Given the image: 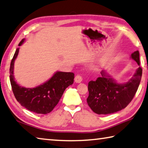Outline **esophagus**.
I'll list each match as a JSON object with an SVG mask.
<instances>
[{
	"instance_id": "34e87169",
	"label": "esophagus",
	"mask_w": 148,
	"mask_h": 148,
	"mask_svg": "<svg viewBox=\"0 0 148 148\" xmlns=\"http://www.w3.org/2000/svg\"><path fill=\"white\" fill-rule=\"evenodd\" d=\"M82 80V77L80 76V75H77L76 77H75V81L76 83H80Z\"/></svg>"
}]
</instances>
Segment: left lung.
Here are the masks:
<instances>
[{
	"label": "left lung",
	"instance_id": "1",
	"mask_svg": "<svg viewBox=\"0 0 148 148\" xmlns=\"http://www.w3.org/2000/svg\"><path fill=\"white\" fill-rule=\"evenodd\" d=\"M131 58L140 65L139 52L136 51ZM101 77L95 81L89 82V96L87 102L89 106L99 115L111 114L126 108L134 97L140 84L143 69H136L129 81L119 84L110 77L106 70L100 72Z\"/></svg>",
	"mask_w": 148,
	"mask_h": 148
}]
</instances>
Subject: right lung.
<instances>
[{"label": "right lung", "instance_id": "1", "mask_svg": "<svg viewBox=\"0 0 148 148\" xmlns=\"http://www.w3.org/2000/svg\"><path fill=\"white\" fill-rule=\"evenodd\" d=\"M22 39L18 46L24 43ZM19 48L16 49L10 68V79L14 95L22 106L30 111L38 114L51 112L59 102L64 91L73 84L74 73L71 72L57 71L48 81L33 88H26L19 86L13 75L14 62L18 56Z\"/></svg>", "mask_w": 148, "mask_h": 148}]
</instances>
